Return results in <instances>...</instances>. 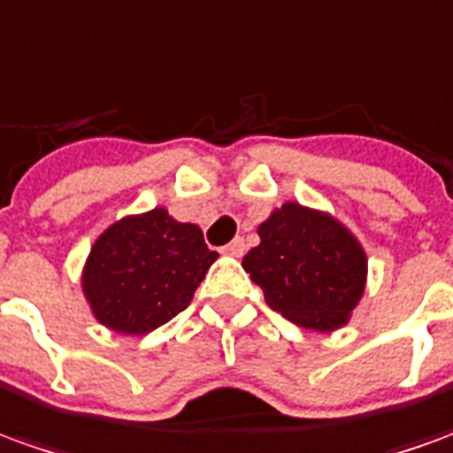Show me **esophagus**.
<instances>
[{"label": "esophagus", "mask_w": 453, "mask_h": 453, "mask_svg": "<svg viewBox=\"0 0 453 453\" xmlns=\"http://www.w3.org/2000/svg\"><path fill=\"white\" fill-rule=\"evenodd\" d=\"M223 252H227V255H235V257H240V255L245 252V240H242V238L230 240L226 248H223Z\"/></svg>", "instance_id": "esophagus-1"}]
</instances>
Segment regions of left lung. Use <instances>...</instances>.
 <instances>
[{
  "label": "left lung",
  "mask_w": 453,
  "mask_h": 453,
  "mask_svg": "<svg viewBox=\"0 0 453 453\" xmlns=\"http://www.w3.org/2000/svg\"><path fill=\"white\" fill-rule=\"evenodd\" d=\"M260 245L242 257L265 303L307 330L342 327L367 280V255L334 218L285 203L257 227Z\"/></svg>",
  "instance_id": "obj_1"
}]
</instances>
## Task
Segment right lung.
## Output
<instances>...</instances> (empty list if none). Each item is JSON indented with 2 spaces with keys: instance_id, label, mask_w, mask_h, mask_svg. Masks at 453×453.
Listing matches in <instances>:
<instances>
[{
  "instance_id": "1",
  "label": "right lung",
  "mask_w": 453,
  "mask_h": 453,
  "mask_svg": "<svg viewBox=\"0 0 453 453\" xmlns=\"http://www.w3.org/2000/svg\"><path fill=\"white\" fill-rule=\"evenodd\" d=\"M215 257L201 227L156 208L104 230L86 260L84 295L109 330L146 334L186 310Z\"/></svg>"
}]
</instances>
